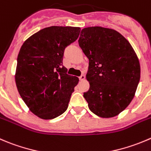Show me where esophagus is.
Instances as JSON below:
<instances>
[{
	"mask_svg": "<svg viewBox=\"0 0 151 151\" xmlns=\"http://www.w3.org/2000/svg\"><path fill=\"white\" fill-rule=\"evenodd\" d=\"M85 78H86V77H85V75H83H83L80 76V77H79V79H80V81H83V80H84Z\"/></svg>",
	"mask_w": 151,
	"mask_h": 151,
	"instance_id": "obj_1",
	"label": "esophagus"
}]
</instances>
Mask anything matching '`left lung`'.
Returning a JSON list of instances; mask_svg holds the SVG:
<instances>
[{
	"label": "left lung",
	"mask_w": 151,
	"mask_h": 151,
	"mask_svg": "<svg viewBox=\"0 0 151 151\" xmlns=\"http://www.w3.org/2000/svg\"><path fill=\"white\" fill-rule=\"evenodd\" d=\"M78 43L89 61L90 88L83 93L89 109L102 118L116 116L131 103L139 82L134 49L120 33L100 26L82 29Z\"/></svg>",
	"instance_id": "obj_1"
}]
</instances>
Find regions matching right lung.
<instances>
[{"label": "right lung", "mask_w": 151, "mask_h": 151, "mask_svg": "<svg viewBox=\"0 0 151 151\" xmlns=\"http://www.w3.org/2000/svg\"><path fill=\"white\" fill-rule=\"evenodd\" d=\"M80 28L50 26L29 37L17 60L15 83L20 96L34 114L52 119L63 114L78 77L63 65L64 50L74 43Z\"/></svg>", "instance_id": "1"}]
</instances>
